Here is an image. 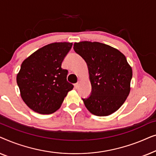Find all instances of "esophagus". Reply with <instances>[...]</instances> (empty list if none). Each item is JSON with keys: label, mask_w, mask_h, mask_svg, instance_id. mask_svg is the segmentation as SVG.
<instances>
[{"label": "esophagus", "mask_w": 156, "mask_h": 156, "mask_svg": "<svg viewBox=\"0 0 156 156\" xmlns=\"http://www.w3.org/2000/svg\"><path fill=\"white\" fill-rule=\"evenodd\" d=\"M79 85H80V82L76 83V84H74V89H77L79 87Z\"/></svg>", "instance_id": "1"}]
</instances>
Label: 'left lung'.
Instances as JSON below:
<instances>
[{"label": "left lung", "instance_id": "left-lung-1", "mask_svg": "<svg viewBox=\"0 0 156 156\" xmlns=\"http://www.w3.org/2000/svg\"><path fill=\"white\" fill-rule=\"evenodd\" d=\"M74 50L86 62L91 94L82 99L89 112L106 116L116 112L131 90L132 68L125 55L117 49L98 42L74 44Z\"/></svg>", "mask_w": 156, "mask_h": 156}]
</instances>
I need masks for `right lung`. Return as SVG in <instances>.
<instances>
[{"label":"right lung","instance_id":"obj_1","mask_svg":"<svg viewBox=\"0 0 156 156\" xmlns=\"http://www.w3.org/2000/svg\"><path fill=\"white\" fill-rule=\"evenodd\" d=\"M72 42H54L40 48L23 62L17 84L23 101L41 114L58 110L74 86L67 81L68 71L62 62Z\"/></svg>","mask_w":156,"mask_h":156}]
</instances>
